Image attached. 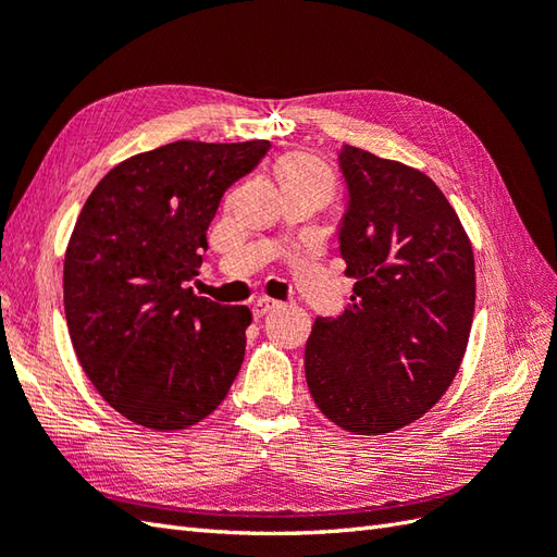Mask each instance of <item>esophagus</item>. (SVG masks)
<instances>
[{
    "label": "esophagus",
    "mask_w": 557,
    "mask_h": 557,
    "mask_svg": "<svg viewBox=\"0 0 557 557\" xmlns=\"http://www.w3.org/2000/svg\"><path fill=\"white\" fill-rule=\"evenodd\" d=\"M275 304H277V301H272V299H256V301L251 304L253 318H263L270 309H275Z\"/></svg>",
    "instance_id": "1"
}]
</instances>
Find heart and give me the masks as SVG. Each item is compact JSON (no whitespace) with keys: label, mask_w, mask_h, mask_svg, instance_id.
<instances>
[{"label":"heart","mask_w":557,"mask_h":557,"mask_svg":"<svg viewBox=\"0 0 557 557\" xmlns=\"http://www.w3.org/2000/svg\"><path fill=\"white\" fill-rule=\"evenodd\" d=\"M277 180L282 188H294V186H321L330 188V176L321 162H315L309 156H301V152H289V156L277 162Z\"/></svg>","instance_id":"1"}]
</instances>
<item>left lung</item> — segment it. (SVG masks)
<instances>
[{
	"mask_svg": "<svg viewBox=\"0 0 557 557\" xmlns=\"http://www.w3.org/2000/svg\"><path fill=\"white\" fill-rule=\"evenodd\" d=\"M337 162L339 253L357 282L345 313L315 318L306 383L339 429L381 435L421 419L455 381L474 321V251L423 172L354 146Z\"/></svg>",
	"mask_w": 557,
	"mask_h": 557,
	"instance_id": "1",
	"label": "left lung"
}]
</instances>
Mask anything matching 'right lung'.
Wrapping results in <instances>:
<instances>
[{
    "instance_id": "add662e5",
    "label": "right lung",
    "mask_w": 557,
    "mask_h": 557,
    "mask_svg": "<svg viewBox=\"0 0 557 557\" xmlns=\"http://www.w3.org/2000/svg\"><path fill=\"white\" fill-rule=\"evenodd\" d=\"M270 140H176L116 164L92 188L64 258V311L83 371L128 421L180 431L227 397L251 311L188 287L224 191Z\"/></svg>"
}]
</instances>
